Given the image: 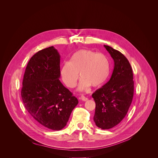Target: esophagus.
<instances>
[{"instance_id":"obj_1","label":"esophagus","mask_w":158,"mask_h":158,"mask_svg":"<svg viewBox=\"0 0 158 158\" xmlns=\"http://www.w3.org/2000/svg\"><path fill=\"white\" fill-rule=\"evenodd\" d=\"M80 98H81V99L82 101H87V99H88L86 97H85V96H83V95H81V97H80Z\"/></svg>"}]
</instances>
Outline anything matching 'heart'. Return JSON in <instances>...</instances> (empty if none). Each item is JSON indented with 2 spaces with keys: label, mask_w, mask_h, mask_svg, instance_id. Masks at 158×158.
<instances>
[{
  "label": "heart",
  "mask_w": 158,
  "mask_h": 158,
  "mask_svg": "<svg viewBox=\"0 0 158 158\" xmlns=\"http://www.w3.org/2000/svg\"><path fill=\"white\" fill-rule=\"evenodd\" d=\"M109 71V61L104 54L81 49L71 56L69 61L62 63L60 76L67 87L73 88L76 85L79 72L81 78L78 90L82 91L90 85H101L107 79Z\"/></svg>",
  "instance_id": "heart-1"
}]
</instances>
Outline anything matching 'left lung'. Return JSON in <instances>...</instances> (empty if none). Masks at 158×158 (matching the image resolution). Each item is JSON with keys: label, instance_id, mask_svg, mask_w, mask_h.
<instances>
[{"label": "left lung", "instance_id": "1", "mask_svg": "<svg viewBox=\"0 0 158 158\" xmlns=\"http://www.w3.org/2000/svg\"><path fill=\"white\" fill-rule=\"evenodd\" d=\"M114 62L110 80L92 94L96 102L94 121L102 129L118 125L126 116L134 95L133 73L127 58L119 51L104 45Z\"/></svg>", "mask_w": 158, "mask_h": 158}]
</instances>
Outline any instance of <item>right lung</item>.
<instances>
[{"label":"right lung","mask_w":158,"mask_h":158,"mask_svg":"<svg viewBox=\"0 0 158 158\" xmlns=\"http://www.w3.org/2000/svg\"><path fill=\"white\" fill-rule=\"evenodd\" d=\"M60 57L54 46L35 53L27 65L21 89L29 113L41 126L54 131L65 126L78 104L59 79Z\"/></svg>","instance_id":"add662e5"}]
</instances>
